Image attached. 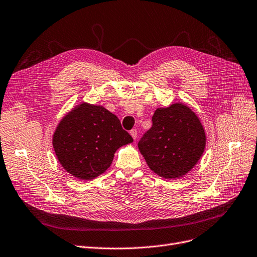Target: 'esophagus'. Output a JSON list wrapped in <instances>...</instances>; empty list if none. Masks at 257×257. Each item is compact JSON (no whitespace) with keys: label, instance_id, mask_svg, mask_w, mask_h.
I'll list each match as a JSON object with an SVG mask.
<instances>
[{"label":"esophagus","instance_id":"obj_1","mask_svg":"<svg viewBox=\"0 0 257 257\" xmlns=\"http://www.w3.org/2000/svg\"><path fill=\"white\" fill-rule=\"evenodd\" d=\"M130 135L133 138V140H137V138H138V130L137 129H132L130 131Z\"/></svg>","mask_w":257,"mask_h":257}]
</instances>
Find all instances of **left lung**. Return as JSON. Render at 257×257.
<instances>
[{"instance_id": "1", "label": "left lung", "mask_w": 257, "mask_h": 257, "mask_svg": "<svg viewBox=\"0 0 257 257\" xmlns=\"http://www.w3.org/2000/svg\"><path fill=\"white\" fill-rule=\"evenodd\" d=\"M206 133L197 115L187 105L174 103L158 108L152 127L138 146L149 168L164 178H178L190 171L203 155Z\"/></svg>"}]
</instances>
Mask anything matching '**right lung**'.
<instances>
[{
    "mask_svg": "<svg viewBox=\"0 0 257 257\" xmlns=\"http://www.w3.org/2000/svg\"><path fill=\"white\" fill-rule=\"evenodd\" d=\"M133 139L116 115L103 106L82 103L59 122L52 138L55 155L63 168L83 181L104 173L115 151Z\"/></svg>",
    "mask_w": 257,
    "mask_h": 257,
    "instance_id": "add662e5",
    "label": "right lung"
}]
</instances>
